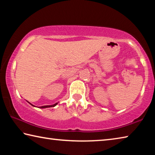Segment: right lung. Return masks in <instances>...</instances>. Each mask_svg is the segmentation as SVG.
I'll use <instances>...</instances> for the list:
<instances>
[{"label":"right lung","instance_id":"obj_1","mask_svg":"<svg viewBox=\"0 0 155 155\" xmlns=\"http://www.w3.org/2000/svg\"><path fill=\"white\" fill-rule=\"evenodd\" d=\"M57 103H55L54 104H53V105H46V106H41V107H40V108H41V109H44V108H48V107H54V106H56L57 105ZM33 105V104H32Z\"/></svg>","mask_w":155,"mask_h":155}]
</instances>
